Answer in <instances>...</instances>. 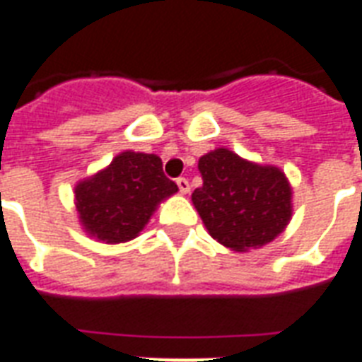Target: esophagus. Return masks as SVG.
<instances>
[{
    "instance_id": "1",
    "label": "esophagus",
    "mask_w": 362,
    "mask_h": 362,
    "mask_svg": "<svg viewBox=\"0 0 362 362\" xmlns=\"http://www.w3.org/2000/svg\"><path fill=\"white\" fill-rule=\"evenodd\" d=\"M176 186L180 189V194H188L189 192V182L186 180V178H178V180H176Z\"/></svg>"
}]
</instances>
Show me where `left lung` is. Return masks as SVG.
Masks as SVG:
<instances>
[{
    "label": "left lung",
    "mask_w": 362,
    "mask_h": 362,
    "mask_svg": "<svg viewBox=\"0 0 362 362\" xmlns=\"http://www.w3.org/2000/svg\"><path fill=\"white\" fill-rule=\"evenodd\" d=\"M203 186L192 194L205 228L232 251L263 247L291 218V186L278 167L218 147L199 159Z\"/></svg>",
    "instance_id": "1"
}]
</instances>
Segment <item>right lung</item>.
Segmentation results:
<instances>
[{"label":"right lung","mask_w":362,"mask_h":362,"mask_svg":"<svg viewBox=\"0 0 362 362\" xmlns=\"http://www.w3.org/2000/svg\"><path fill=\"white\" fill-rule=\"evenodd\" d=\"M178 186L163 173L153 153L122 151L111 165L74 188L82 228L99 242H130L140 234L163 199Z\"/></svg>","instance_id":"right-lung-1"}]
</instances>
